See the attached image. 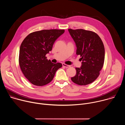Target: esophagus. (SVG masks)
<instances>
[{
	"mask_svg": "<svg viewBox=\"0 0 125 125\" xmlns=\"http://www.w3.org/2000/svg\"><path fill=\"white\" fill-rule=\"evenodd\" d=\"M62 66H63V67H65V68H69V67H70V65H66V64H64V63H63V64H62Z\"/></svg>",
	"mask_w": 125,
	"mask_h": 125,
	"instance_id": "esophagus-1",
	"label": "esophagus"
}]
</instances>
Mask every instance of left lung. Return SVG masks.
<instances>
[{"instance_id":"8db88e82","label":"left lung","mask_w":125,"mask_h":125,"mask_svg":"<svg viewBox=\"0 0 125 125\" xmlns=\"http://www.w3.org/2000/svg\"><path fill=\"white\" fill-rule=\"evenodd\" d=\"M75 42L76 54L81 57L82 66L76 68V74L71 78L74 83L81 85L94 82L99 75L104 61L105 49L102 41L95 32L83 29H68Z\"/></svg>"}]
</instances>
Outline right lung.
Masks as SVG:
<instances>
[{"instance_id": "add662e5", "label": "right lung", "mask_w": 125, "mask_h": 125, "mask_svg": "<svg viewBox=\"0 0 125 125\" xmlns=\"http://www.w3.org/2000/svg\"><path fill=\"white\" fill-rule=\"evenodd\" d=\"M64 30H43L30 33L22 42L19 51L20 67L32 84L42 86L54 78L61 63H53L45 55L51 51L56 40Z\"/></svg>"}]
</instances>
